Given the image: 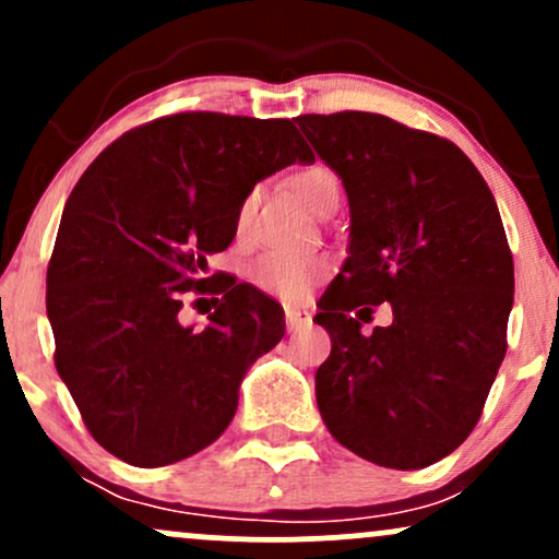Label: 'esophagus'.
I'll list each match as a JSON object with an SVG mask.
<instances>
[{"label": "esophagus", "mask_w": 559, "mask_h": 559, "mask_svg": "<svg viewBox=\"0 0 559 559\" xmlns=\"http://www.w3.org/2000/svg\"><path fill=\"white\" fill-rule=\"evenodd\" d=\"M312 325V316L307 310H297V307H288L286 310V329L292 333L305 331Z\"/></svg>", "instance_id": "34e87169"}]
</instances>
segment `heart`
I'll return each mask as SVG.
<instances>
[{
	"instance_id": "b5f03b06",
	"label": "heart",
	"mask_w": 559,
	"mask_h": 559,
	"mask_svg": "<svg viewBox=\"0 0 559 559\" xmlns=\"http://www.w3.org/2000/svg\"><path fill=\"white\" fill-rule=\"evenodd\" d=\"M288 186L297 194L307 207L316 215H323L325 210L331 207L333 202H338V176L325 165H310V168L297 170L292 178H288ZM254 194H249L241 202L239 215H236V223L243 226L249 217V210H252ZM331 271V262L325 258H286V254H267L262 258L252 271L254 286L262 288L265 294H273V297L281 299H301L312 286L323 278L325 273Z\"/></svg>"
}]
</instances>
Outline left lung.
I'll list each match as a JSON object with an SVG mask.
<instances>
[{"label": "left lung", "mask_w": 559, "mask_h": 559, "mask_svg": "<svg viewBox=\"0 0 559 559\" xmlns=\"http://www.w3.org/2000/svg\"><path fill=\"white\" fill-rule=\"evenodd\" d=\"M349 197V258L318 301L325 428L368 463L418 471L471 436L507 352L515 267L484 176L457 144L378 112L299 115ZM392 301L395 323L359 325Z\"/></svg>", "instance_id": "8db88e82"}]
</instances>
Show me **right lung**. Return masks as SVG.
I'll use <instances>...</instances> for the list:
<instances>
[{
  "instance_id": "add662e5",
  "label": "right lung",
  "mask_w": 559,
  "mask_h": 559,
  "mask_svg": "<svg viewBox=\"0 0 559 559\" xmlns=\"http://www.w3.org/2000/svg\"><path fill=\"white\" fill-rule=\"evenodd\" d=\"M297 159L316 157L292 120L176 112L115 139L68 197L47 267L55 368L123 463L213 444L249 365L284 338V310L207 258L234 241L254 183ZM202 293L218 305L211 325L186 330L182 305Z\"/></svg>"
}]
</instances>
